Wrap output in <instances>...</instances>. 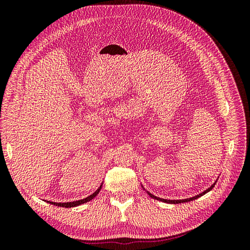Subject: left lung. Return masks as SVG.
<instances>
[{
    "instance_id": "8db88e82",
    "label": "left lung",
    "mask_w": 250,
    "mask_h": 250,
    "mask_svg": "<svg viewBox=\"0 0 250 250\" xmlns=\"http://www.w3.org/2000/svg\"><path fill=\"white\" fill-rule=\"evenodd\" d=\"M218 180V179H217ZM217 180L215 181L214 183V185H211L208 188H207L206 191L204 192H202V193H200V194H198V195H196V196H194V197H192V198H187V199H180V200H168V199H163V198H160V197H156V196H154L153 194H151L150 192H148V191H146L147 192V194L150 196L151 198H153V199H156V200H160V201H163V202H167V203H173V204H176V203H184V202H188V201H192V200H195V199H197V198H199L200 196H202V195H204V194H207L208 192H209L211 188H213L214 187H215V185H216V183H217ZM144 190H145V188H144Z\"/></svg>"
}]
</instances>
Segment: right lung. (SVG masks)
<instances>
[{"instance_id": "obj_1", "label": "right lung", "mask_w": 250, "mask_h": 250, "mask_svg": "<svg viewBox=\"0 0 250 250\" xmlns=\"http://www.w3.org/2000/svg\"><path fill=\"white\" fill-rule=\"evenodd\" d=\"M101 188H102V185L99 187V188H98V190H97L95 193H93L92 195H89L88 197H86V198H84V199H81V200H76V201H72V202H53V201H47V202H49V203H51V204H54V206H56V207H62V208H74V207H78V206H80V204L88 202L89 200H92L93 198H95L96 196L98 195V193L100 192Z\"/></svg>"}]
</instances>
